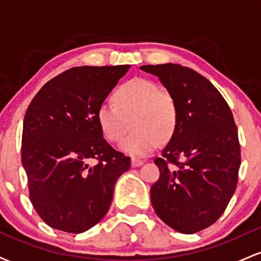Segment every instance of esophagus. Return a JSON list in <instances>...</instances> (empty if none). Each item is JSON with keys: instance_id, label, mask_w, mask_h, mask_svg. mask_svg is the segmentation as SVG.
Returning <instances> with one entry per match:
<instances>
[{"instance_id": "34e87169", "label": "esophagus", "mask_w": 261, "mask_h": 261, "mask_svg": "<svg viewBox=\"0 0 261 261\" xmlns=\"http://www.w3.org/2000/svg\"><path fill=\"white\" fill-rule=\"evenodd\" d=\"M142 164H143V161L139 160V158H133V160H131V167H133V168L142 166Z\"/></svg>"}]
</instances>
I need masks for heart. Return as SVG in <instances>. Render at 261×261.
Instances as JSON below:
<instances>
[{"mask_svg":"<svg viewBox=\"0 0 261 261\" xmlns=\"http://www.w3.org/2000/svg\"><path fill=\"white\" fill-rule=\"evenodd\" d=\"M113 104H101L97 120L104 137L120 142L130 127L134 133L120 145V151L134 157L153 152L160 142L172 139L178 125V106L173 94L160 89L157 83L136 77L119 87L113 94Z\"/></svg>","mask_w":261,"mask_h":261,"instance_id":"1","label":"heart"}]
</instances>
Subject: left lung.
<instances>
[{"mask_svg":"<svg viewBox=\"0 0 261 261\" xmlns=\"http://www.w3.org/2000/svg\"><path fill=\"white\" fill-rule=\"evenodd\" d=\"M174 97L178 125L154 163L160 179L151 202L167 226L184 234L207 228L223 214L236 191L241 167L238 131L216 87L181 65L141 66Z\"/></svg>","mask_w":261,"mask_h":261,"instance_id":"obj_1","label":"left lung"}]
</instances>
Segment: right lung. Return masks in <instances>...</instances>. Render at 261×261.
<instances>
[{"mask_svg":"<svg viewBox=\"0 0 261 261\" xmlns=\"http://www.w3.org/2000/svg\"><path fill=\"white\" fill-rule=\"evenodd\" d=\"M130 67L70 68L50 80L27 109L22 164L33 206L51 228L82 233L95 226L110 207L116 180L130 169V157L107 142L97 120Z\"/></svg>","mask_w":261,"mask_h":261,"instance_id":"add662e5","label":"right lung"}]
</instances>
